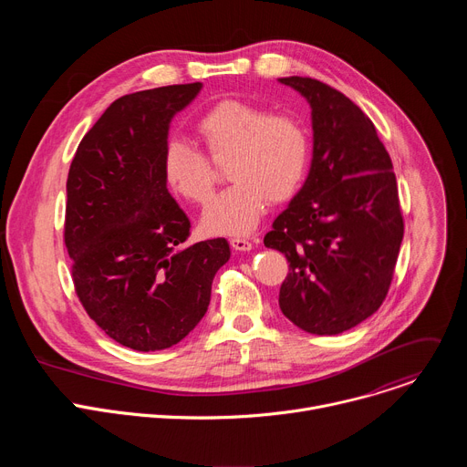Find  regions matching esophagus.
I'll return each mask as SVG.
<instances>
[{
  "instance_id": "34e87169",
  "label": "esophagus",
  "mask_w": 467,
  "mask_h": 467,
  "mask_svg": "<svg viewBox=\"0 0 467 467\" xmlns=\"http://www.w3.org/2000/svg\"><path fill=\"white\" fill-rule=\"evenodd\" d=\"M229 242H231V247H233L234 251H249V249L253 247V244H251L249 238H240V236H236V238H231Z\"/></svg>"
}]
</instances>
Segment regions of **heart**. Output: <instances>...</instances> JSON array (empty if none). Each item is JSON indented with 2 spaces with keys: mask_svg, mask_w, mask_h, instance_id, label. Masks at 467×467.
<instances>
[{
  "mask_svg": "<svg viewBox=\"0 0 467 467\" xmlns=\"http://www.w3.org/2000/svg\"><path fill=\"white\" fill-rule=\"evenodd\" d=\"M195 132L216 159L227 157L233 181L207 207L202 225L213 234H245L256 227L265 205L286 202L301 186L310 144L303 125L288 114H272L244 101H222L195 119ZM162 170L173 192L197 205L214 192L207 157L182 139L164 148Z\"/></svg>",
  "mask_w": 467,
  "mask_h": 467,
  "instance_id": "heart-1",
  "label": "heart"
}]
</instances>
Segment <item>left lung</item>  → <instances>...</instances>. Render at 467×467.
Returning a JSON list of instances; mask_svg holds the SVG:
<instances>
[{
	"mask_svg": "<svg viewBox=\"0 0 467 467\" xmlns=\"http://www.w3.org/2000/svg\"><path fill=\"white\" fill-rule=\"evenodd\" d=\"M312 109L308 177L264 245L285 253L283 314L310 335L353 328L379 310L393 279L405 223L391 159L373 121L317 79L283 78Z\"/></svg>",
	"mask_w": 467,
	"mask_h": 467,
	"instance_id": "left-lung-1",
	"label": "left lung"
}]
</instances>
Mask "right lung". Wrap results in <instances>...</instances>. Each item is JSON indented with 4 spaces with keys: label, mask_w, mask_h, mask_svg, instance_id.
I'll return each mask as SVG.
<instances>
[{
    "label": "right lung",
    "mask_w": 467,
    "mask_h": 467,
    "mask_svg": "<svg viewBox=\"0 0 467 467\" xmlns=\"http://www.w3.org/2000/svg\"><path fill=\"white\" fill-rule=\"evenodd\" d=\"M171 85L116 99L81 140L66 181L64 244L76 294L114 342L179 344L202 321L225 238L186 245L190 220L162 170L171 118L202 90Z\"/></svg>",
    "instance_id": "1"
}]
</instances>
